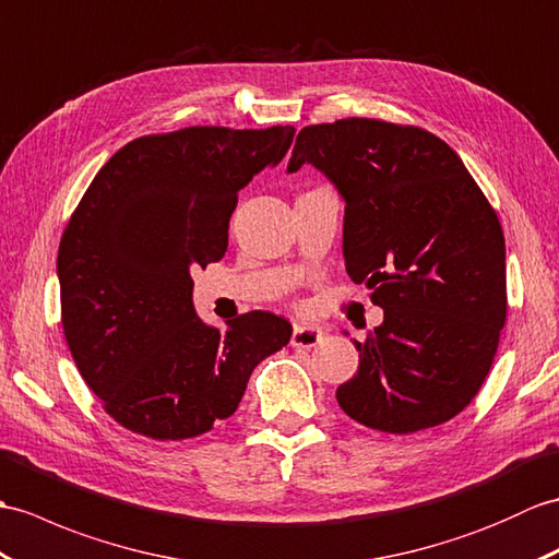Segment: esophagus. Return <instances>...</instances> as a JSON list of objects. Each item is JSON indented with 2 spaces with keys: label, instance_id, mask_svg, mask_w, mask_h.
<instances>
[{
  "label": "esophagus",
  "instance_id": "1",
  "mask_svg": "<svg viewBox=\"0 0 559 559\" xmlns=\"http://www.w3.org/2000/svg\"><path fill=\"white\" fill-rule=\"evenodd\" d=\"M323 341V331L321 329H314V326H302V323H297V326L293 329V347H317L319 343Z\"/></svg>",
  "mask_w": 559,
  "mask_h": 559
}]
</instances>
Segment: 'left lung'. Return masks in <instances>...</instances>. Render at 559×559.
<instances>
[{
  "instance_id": "8db88e82",
  "label": "left lung",
  "mask_w": 559,
  "mask_h": 559,
  "mask_svg": "<svg viewBox=\"0 0 559 559\" xmlns=\"http://www.w3.org/2000/svg\"><path fill=\"white\" fill-rule=\"evenodd\" d=\"M317 166L345 200L347 274L383 323L338 388L347 417L383 433L431 428L481 391L508 319L496 210L448 142L417 126L341 119L307 126L288 171Z\"/></svg>"
}]
</instances>
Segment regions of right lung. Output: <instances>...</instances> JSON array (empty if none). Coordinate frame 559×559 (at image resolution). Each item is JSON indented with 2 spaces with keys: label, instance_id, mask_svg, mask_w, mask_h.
I'll use <instances>...</instances> for the list:
<instances>
[{
  "label": "right lung",
  "instance_id": "1",
  "mask_svg": "<svg viewBox=\"0 0 559 559\" xmlns=\"http://www.w3.org/2000/svg\"><path fill=\"white\" fill-rule=\"evenodd\" d=\"M293 126H190L128 142L99 168L57 257L61 326L78 371L123 428L154 440L210 431L293 326L248 311L218 331L194 314L190 269L218 262L238 192L276 166Z\"/></svg>",
  "mask_w": 559,
  "mask_h": 559
}]
</instances>
